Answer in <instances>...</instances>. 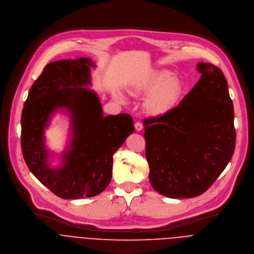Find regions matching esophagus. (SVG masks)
Listing matches in <instances>:
<instances>
[{
	"label": "esophagus",
	"instance_id": "1",
	"mask_svg": "<svg viewBox=\"0 0 254 254\" xmlns=\"http://www.w3.org/2000/svg\"><path fill=\"white\" fill-rule=\"evenodd\" d=\"M135 129H136L137 131H141V130L143 129V124H142L140 121H137V122L135 123Z\"/></svg>",
	"mask_w": 254,
	"mask_h": 254
}]
</instances>
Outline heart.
I'll return each instance as SVG.
<instances>
[{"instance_id":"1","label":"heart","mask_w":254,"mask_h":254,"mask_svg":"<svg viewBox=\"0 0 254 254\" xmlns=\"http://www.w3.org/2000/svg\"><path fill=\"white\" fill-rule=\"evenodd\" d=\"M181 80L164 68L152 69L137 77L130 85V92L134 96L149 94L145 98V111L153 116H160L168 112L177 102L182 92ZM118 98L125 100L122 94Z\"/></svg>"}]
</instances>
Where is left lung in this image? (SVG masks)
<instances>
[{
  "instance_id": "1",
  "label": "left lung",
  "mask_w": 254,
  "mask_h": 254,
  "mask_svg": "<svg viewBox=\"0 0 254 254\" xmlns=\"http://www.w3.org/2000/svg\"><path fill=\"white\" fill-rule=\"evenodd\" d=\"M200 79L181 103L144 120L149 181L162 195H200L230 162L236 145L234 107L223 72L199 63Z\"/></svg>"
}]
</instances>
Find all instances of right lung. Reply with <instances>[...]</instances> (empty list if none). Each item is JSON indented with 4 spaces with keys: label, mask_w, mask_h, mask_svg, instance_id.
Here are the masks:
<instances>
[{
    "label": "right lung",
    "mask_w": 254,
    "mask_h": 254,
    "mask_svg": "<svg viewBox=\"0 0 254 254\" xmlns=\"http://www.w3.org/2000/svg\"><path fill=\"white\" fill-rule=\"evenodd\" d=\"M91 59L62 60L47 64L29 90L21 114L24 160L39 181L64 199L95 196L106 190L112 175V155L134 132L127 113L104 116L91 85ZM65 108L71 117V140L63 165L49 166L44 128L51 114Z\"/></svg>",
    "instance_id": "add662e5"
}]
</instances>
